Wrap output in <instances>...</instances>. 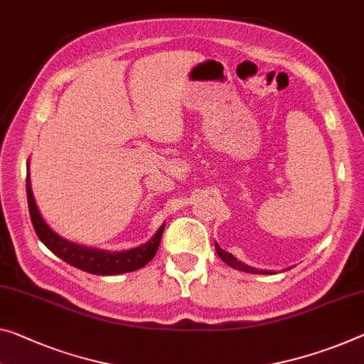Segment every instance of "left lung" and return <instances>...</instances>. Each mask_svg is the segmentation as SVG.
Masks as SVG:
<instances>
[{"instance_id":"8db88e82","label":"left lung","mask_w":364,"mask_h":364,"mask_svg":"<svg viewBox=\"0 0 364 364\" xmlns=\"http://www.w3.org/2000/svg\"><path fill=\"white\" fill-rule=\"evenodd\" d=\"M215 249H216V254L220 255V259H221L223 262H225L226 265L234 268V270L247 272V273H262V275H267V273H273V272H268V270H259V268H254V267L245 265L244 262L237 260L236 257H234L232 254H229V252H226V250H223L218 244H215Z\"/></svg>"}]
</instances>
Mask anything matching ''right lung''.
Returning a JSON list of instances; mask_svg holds the SVG:
<instances>
[{"mask_svg": "<svg viewBox=\"0 0 364 364\" xmlns=\"http://www.w3.org/2000/svg\"><path fill=\"white\" fill-rule=\"evenodd\" d=\"M27 203H29V213L33 229H36L38 239L42 240L52 252L65 260L71 267L80 268L82 272L92 273V275H120V273L135 272L148 264L158 252L161 236H163L164 226L158 229V232L151 237L148 242H144L138 247L120 250V252H110V250H102L96 247H86V245L76 244L73 240L61 237L58 232H55L50 228L46 220H43L38 206L33 198L32 187H31V174H29V161H27Z\"/></svg>", "mask_w": 364, "mask_h": 364, "instance_id": "obj_1", "label": "right lung"}]
</instances>
